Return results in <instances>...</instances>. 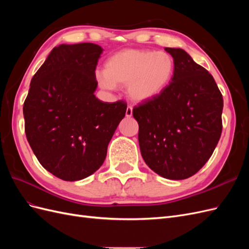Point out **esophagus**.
Segmentation results:
<instances>
[{"instance_id": "1", "label": "esophagus", "mask_w": 249, "mask_h": 249, "mask_svg": "<svg viewBox=\"0 0 249 249\" xmlns=\"http://www.w3.org/2000/svg\"><path fill=\"white\" fill-rule=\"evenodd\" d=\"M133 115V108L131 106H127L125 110V116L126 117H131Z\"/></svg>"}]
</instances>
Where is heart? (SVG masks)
Returning <instances> with one entry per match:
<instances>
[{
	"label": "heart",
	"mask_w": 249,
	"mask_h": 249,
	"mask_svg": "<svg viewBox=\"0 0 249 249\" xmlns=\"http://www.w3.org/2000/svg\"><path fill=\"white\" fill-rule=\"evenodd\" d=\"M175 69V60L168 53L124 50L107 60L99 81L107 89L126 85V93L133 101L147 102L167 89Z\"/></svg>",
	"instance_id": "b5f03b06"
}]
</instances>
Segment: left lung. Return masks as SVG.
Segmentation results:
<instances>
[{"label": "left lung", "instance_id": "obj_1", "mask_svg": "<svg viewBox=\"0 0 249 249\" xmlns=\"http://www.w3.org/2000/svg\"><path fill=\"white\" fill-rule=\"evenodd\" d=\"M176 63L165 91L133 109L147 166L169 179L195 175L212 156L222 132L223 99L206 69L182 49L165 48Z\"/></svg>", "mask_w": 249, "mask_h": 249}]
</instances>
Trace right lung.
<instances>
[{
    "label": "right lung",
    "instance_id": "right-lung-1",
    "mask_svg": "<svg viewBox=\"0 0 249 249\" xmlns=\"http://www.w3.org/2000/svg\"><path fill=\"white\" fill-rule=\"evenodd\" d=\"M103 49L60 44L31 80L24 103L27 140L43 168L63 180L92 175L125 115L124 101L96 99L95 69Z\"/></svg>",
    "mask_w": 249,
    "mask_h": 249
}]
</instances>
